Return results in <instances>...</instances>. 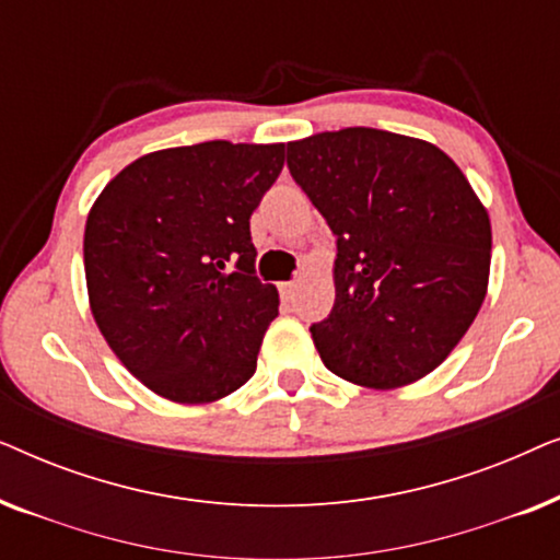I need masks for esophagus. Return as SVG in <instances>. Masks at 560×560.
<instances>
[{
  "label": "esophagus",
  "mask_w": 560,
  "mask_h": 560,
  "mask_svg": "<svg viewBox=\"0 0 560 560\" xmlns=\"http://www.w3.org/2000/svg\"><path fill=\"white\" fill-rule=\"evenodd\" d=\"M280 298L282 301H293V295H295V282L293 280H288V282H280Z\"/></svg>",
  "instance_id": "1"
}]
</instances>
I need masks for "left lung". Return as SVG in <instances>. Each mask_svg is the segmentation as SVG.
Listing matches in <instances>:
<instances>
[{"mask_svg": "<svg viewBox=\"0 0 560 560\" xmlns=\"http://www.w3.org/2000/svg\"><path fill=\"white\" fill-rule=\"evenodd\" d=\"M288 167L336 236V301L311 326L334 374L410 385L485 303L492 224L466 175L425 140L347 127L288 142Z\"/></svg>", "mask_w": 560, "mask_h": 560, "instance_id": "obj_1", "label": "left lung"}]
</instances>
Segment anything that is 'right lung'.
Segmentation results:
<instances>
[{"label":"right lung","mask_w":560,"mask_h":560,"mask_svg":"<svg viewBox=\"0 0 560 560\" xmlns=\"http://www.w3.org/2000/svg\"><path fill=\"white\" fill-rule=\"evenodd\" d=\"M282 165V142L158 150L91 206V313L119 362L165 400H221L257 370L280 298L255 275L249 217Z\"/></svg>","instance_id":"right-lung-1"}]
</instances>
